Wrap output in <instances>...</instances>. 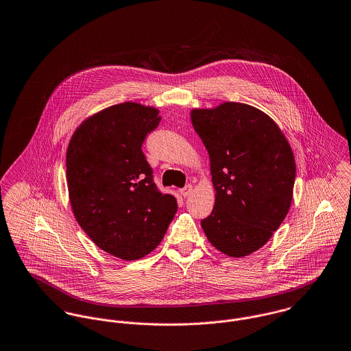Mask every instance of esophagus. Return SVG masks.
Here are the masks:
<instances>
[{"label": "esophagus", "instance_id": "1", "mask_svg": "<svg viewBox=\"0 0 351 351\" xmlns=\"http://www.w3.org/2000/svg\"><path fill=\"white\" fill-rule=\"evenodd\" d=\"M180 191H181L182 197H189L191 191H193V186H191V184H189V185H185Z\"/></svg>", "mask_w": 351, "mask_h": 351}]
</instances>
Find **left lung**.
<instances>
[{
  "mask_svg": "<svg viewBox=\"0 0 351 351\" xmlns=\"http://www.w3.org/2000/svg\"><path fill=\"white\" fill-rule=\"evenodd\" d=\"M191 123L209 153L216 191L201 226L225 255H250L271 239L291 206L296 167L287 139L268 115L243 103L193 110Z\"/></svg>",
  "mask_w": 351,
  "mask_h": 351,
  "instance_id": "8db88e82",
  "label": "left lung"
}]
</instances>
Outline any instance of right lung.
<instances>
[{
  "instance_id": "obj_1",
  "label": "right lung",
  "mask_w": 351,
  "mask_h": 351,
  "mask_svg": "<svg viewBox=\"0 0 351 351\" xmlns=\"http://www.w3.org/2000/svg\"><path fill=\"white\" fill-rule=\"evenodd\" d=\"M158 110L122 103L97 112L75 131L66 150L73 215L96 245L123 260L150 254L177 212L162 193L142 145L160 125Z\"/></svg>"
}]
</instances>
